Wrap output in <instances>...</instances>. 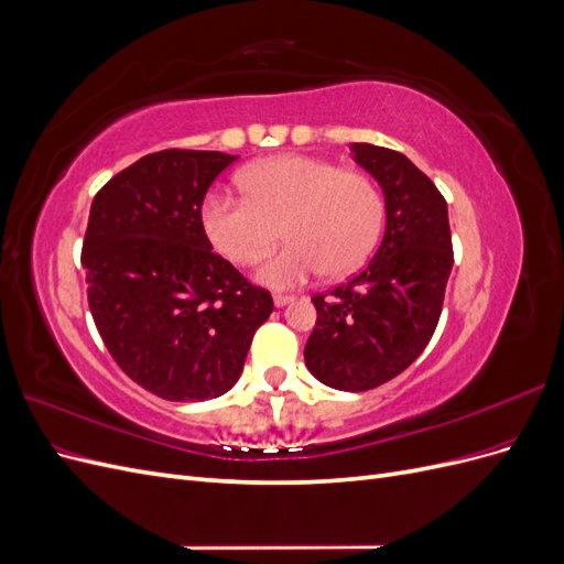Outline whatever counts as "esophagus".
<instances>
[{
	"mask_svg": "<svg viewBox=\"0 0 564 564\" xmlns=\"http://www.w3.org/2000/svg\"><path fill=\"white\" fill-rule=\"evenodd\" d=\"M292 301H294V296H284V294H275V296H272V303H275L278 308H284V305H289Z\"/></svg>",
	"mask_w": 564,
	"mask_h": 564,
	"instance_id": "obj_1",
	"label": "esophagus"
}]
</instances>
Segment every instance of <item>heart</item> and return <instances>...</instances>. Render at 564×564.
Wrapping results in <instances>:
<instances>
[{
	"instance_id": "1",
	"label": "heart",
	"mask_w": 564,
	"mask_h": 564,
	"mask_svg": "<svg viewBox=\"0 0 564 564\" xmlns=\"http://www.w3.org/2000/svg\"><path fill=\"white\" fill-rule=\"evenodd\" d=\"M247 197L209 193L202 228L209 242L237 265L253 263L280 242L289 245L256 268V280L292 289L324 270L346 278L377 247L386 199L360 172L311 155H275L245 169Z\"/></svg>"
}]
</instances>
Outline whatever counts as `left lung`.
I'll list each match as a JSON object with an SVG mask.
<instances>
[{
  "label": "left lung",
  "instance_id": "obj_1",
  "mask_svg": "<svg viewBox=\"0 0 564 564\" xmlns=\"http://www.w3.org/2000/svg\"><path fill=\"white\" fill-rule=\"evenodd\" d=\"M379 181L386 232L360 275L313 299L305 367L324 386L362 392L395 379L429 346L454 265L447 202L402 152L352 143Z\"/></svg>",
  "mask_w": 564,
  "mask_h": 564
}]
</instances>
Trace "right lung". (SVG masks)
I'll return each instance as SVG.
<instances>
[{"mask_svg": "<svg viewBox=\"0 0 564 564\" xmlns=\"http://www.w3.org/2000/svg\"><path fill=\"white\" fill-rule=\"evenodd\" d=\"M237 160L162 150L112 176L91 202L82 265L98 334L131 381L202 402L240 379L272 296L212 251L202 202Z\"/></svg>", "mask_w": 564, "mask_h": 564, "instance_id": "add662e5", "label": "right lung"}]
</instances>
